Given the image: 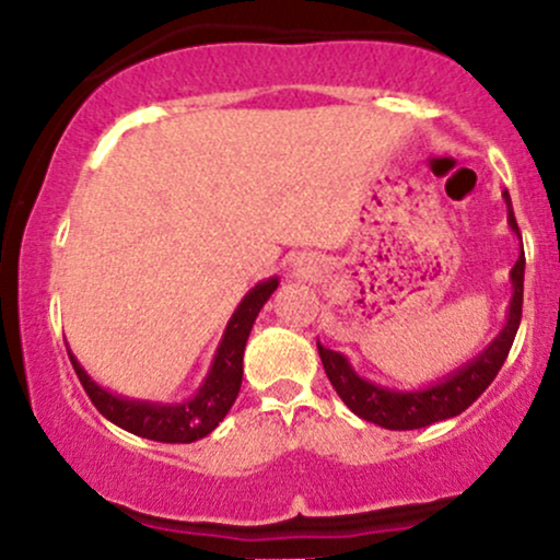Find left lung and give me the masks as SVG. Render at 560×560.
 <instances>
[{
    "instance_id": "8db88e82",
    "label": "left lung",
    "mask_w": 560,
    "mask_h": 560,
    "mask_svg": "<svg viewBox=\"0 0 560 560\" xmlns=\"http://www.w3.org/2000/svg\"><path fill=\"white\" fill-rule=\"evenodd\" d=\"M503 199L508 205V226L513 234L522 240L518 231L516 215H513L511 197L503 191ZM511 305H508L505 324L498 337L492 339L485 350L477 352L471 361L455 369L453 374L440 378L436 384H429L423 389H389L382 384L369 382L352 369L350 361L342 352L329 350L318 342V355L324 363L326 376H329L331 387L342 397V402L363 421L376 423V427L395 429V432H405V429H421L429 423L453 419V416L464 413L477 397L492 384L498 371L503 369L508 350H511L513 339H516L518 324H522V302H524V249L518 255L516 266L511 268Z\"/></svg>"
}]
</instances>
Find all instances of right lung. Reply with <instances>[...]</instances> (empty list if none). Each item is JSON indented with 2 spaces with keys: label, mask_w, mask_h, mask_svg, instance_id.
<instances>
[{
  "label": "right lung",
  "mask_w": 560,
  "mask_h": 560,
  "mask_svg": "<svg viewBox=\"0 0 560 560\" xmlns=\"http://www.w3.org/2000/svg\"><path fill=\"white\" fill-rule=\"evenodd\" d=\"M276 287H279V276L260 281V284H255L244 294L240 307H236L234 316L229 320L226 331H223L208 376L199 384L197 395L184 402H152L115 395V392L100 387L83 371L79 358L68 347L70 363H73L89 400L115 427L155 442H182V445H186V442L202 440V436H208L218 423L226 419L231 405H234L236 395H240L244 347H247V337L253 331L260 307L276 292Z\"/></svg>",
  "instance_id": "obj_1"
}]
</instances>
